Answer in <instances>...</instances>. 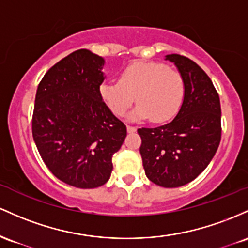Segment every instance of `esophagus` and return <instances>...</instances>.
Listing matches in <instances>:
<instances>
[{
	"label": "esophagus",
	"mask_w": 248,
	"mask_h": 248,
	"mask_svg": "<svg viewBox=\"0 0 248 248\" xmlns=\"http://www.w3.org/2000/svg\"><path fill=\"white\" fill-rule=\"evenodd\" d=\"M126 129H127V132H129V133H132V132H136V130H137V127L131 126V125H127Z\"/></svg>",
	"instance_id": "esophagus-1"
}]
</instances>
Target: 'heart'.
I'll list each match as a JSON object with an SVG mask.
<instances>
[{"label":"heart","mask_w":248,"mask_h":248,"mask_svg":"<svg viewBox=\"0 0 248 248\" xmlns=\"http://www.w3.org/2000/svg\"><path fill=\"white\" fill-rule=\"evenodd\" d=\"M102 101L116 116H123L135 101L137 108L132 119L149 117L161 123L173 118L182 107L185 82L178 70L159 62H136L119 75L118 82L99 85Z\"/></svg>","instance_id":"heart-1"}]
</instances>
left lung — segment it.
<instances>
[{
  "label": "left lung",
  "mask_w": 248,
  "mask_h": 248,
  "mask_svg": "<svg viewBox=\"0 0 248 248\" xmlns=\"http://www.w3.org/2000/svg\"><path fill=\"white\" fill-rule=\"evenodd\" d=\"M185 82V96L176 118L158 127H141L139 149L146 177L163 187H179L207 168L221 139L219 94L206 72L190 58L166 56Z\"/></svg>",
  "instance_id": "obj_1"
}]
</instances>
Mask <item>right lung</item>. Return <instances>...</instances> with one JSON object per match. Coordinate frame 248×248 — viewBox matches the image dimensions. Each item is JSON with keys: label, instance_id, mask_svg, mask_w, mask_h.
Listing matches in <instances>:
<instances>
[{"label": "right lung", "instance_id": "right-lung-1", "mask_svg": "<svg viewBox=\"0 0 248 248\" xmlns=\"http://www.w3.org/2000/svg\"><path fill=\"white\" fill-rule=\"evenodd\" d=\"M104 60L87 49L46 71L36 91L32 137L55 177L78 188L104 185L126 126L99 96Z\"/></svg>", "mask_w": 248, "mask_h": 248}]
</instances>
